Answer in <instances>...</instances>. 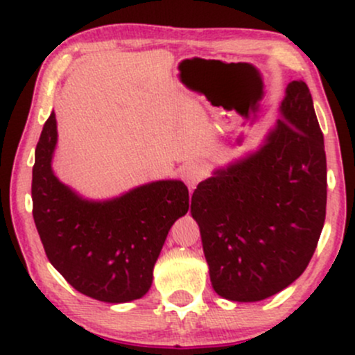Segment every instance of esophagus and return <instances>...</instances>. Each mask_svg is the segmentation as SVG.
<instances>
[{"mask_svg":"<svg viewBox=\"0 0 355 355\" xmlns=\"http://www.w3.org/2000/svg\"><path fill=\"white\" fill-rule=\"evenodd\" d=\"M203 178H205V168L200 164H197V162H190V164L183 166L182 180L187 183L189 189H195Z\"/></svg>","mask_w":355,"mask_h":355,"instance_id":"obj_1","label":"esophagus"}]
</instances>
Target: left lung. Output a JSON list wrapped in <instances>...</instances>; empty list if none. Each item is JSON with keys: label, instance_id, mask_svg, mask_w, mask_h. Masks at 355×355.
Returning <instances> with one entry per match:
<instances>
[{"label": "left lung", "instance_id": "1", "mask_svg": "<svg viewBox=\"0 0 355 355\" xmlns=\"http://www.w3.org/2000/svg\"><path fill=\"white\" fill-rule=\"evenodd\" d=\"M325 205L324 135L307 85L292 81L266 144L191 195L214 291L257 302L288 287L315 252Z\"/></svg>", "mask_w": 355, "mask_h": 355}]
</instances>
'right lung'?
Here are the masks:
<instances>
[{
	"instance_id": "obj_1",
	"label": "right lung",
	"mask_w": 355,
	"mask_h": 355,
	"mask_svg": "<svg viewBox=\"0 0 355 355\" xmlns=\"http://www.w3.org/2000/svg\"><path fill=\"white\" fill-rule=\"evenodd\" d=\"M56 138L51 113L36 145L31 182L35 225L48 260L92 299H140L152 285L170 227L189 211V189L180 180H158L112 200H85L53 173Z\"/></svg>"
}]
</instances>
